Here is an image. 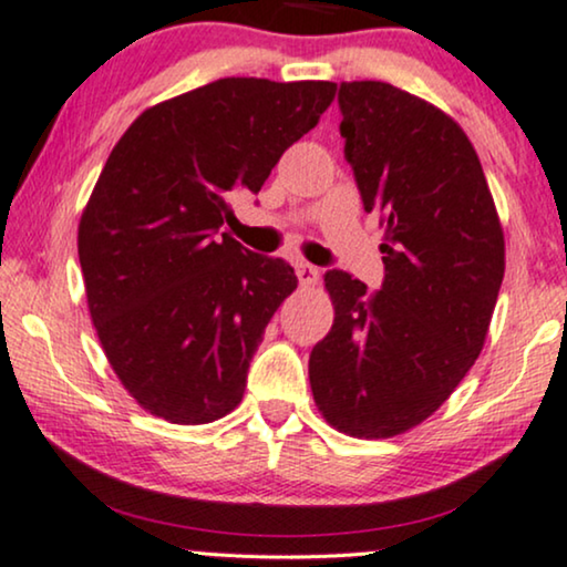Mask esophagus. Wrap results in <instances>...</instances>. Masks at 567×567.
<instances>
[{
	"mask_svg": "<svg viewBox=\"0 0 567 567\" xmlns=\"http://www.w3.org/2000/svg\"><path fill=\"white\" fill-rule=\"evenodd\" d=\"M296 275H298V282L303 285V288H311V285L319 282V269L308 261L296 264Z\"/></svg>",
	"mask_w": 567,
	"mask_h": 567,
	"instance_id": "obj_1",
	"label": "esophagus"
}]
</instances>
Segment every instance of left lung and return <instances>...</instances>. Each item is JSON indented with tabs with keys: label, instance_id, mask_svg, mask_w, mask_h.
Listing matches in <instances>:
<instances>
[{
	"label": "left lung",
	"instance_id": "left-lung-1",
	"mask_svg": "<svg viewBox=\"0 0 567 567\" xmlns=\"http://www.w3.org/2000/svg\"><path fill=\"white\" fill-rule=\"evenodd\" d=\"M340 133L363 209L379 214L384 282L332 269L334 321L308 358L337 432L386 440L426 421L482 353L505 277V235L468 135L382 81L340 85Z\"/></svg>",
	"mask_w": 567,
	"mask_h": 567
}]
</instances>
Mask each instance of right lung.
I'll return each mask as SVG.
<instances>
[{
	"instance_id": "add662e5",
	"label": "right lung",
	"mask_w": 567,
	"mask_h": 567,
	"mask_svg": "<svg viewBox=\"0 0 567 567\" xmlns=\"http://www.w3.org/2000/svg\"><path fill=\"white\" fill-rule=\"evenodd\" d=\"M329 81L221 78L148 106L112 148L78 225L106 361L143 411L212 424L238 408L250 358L298 277L219 233L332 104Z\"/></svg>"
}]
</instances>
